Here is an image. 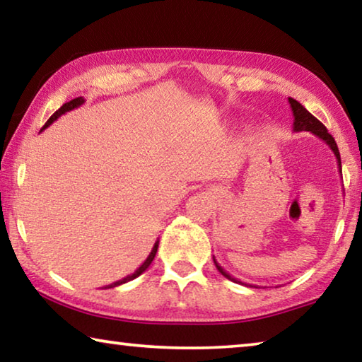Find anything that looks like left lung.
Returning a JSON list of instances; mask_svg holds the SVG:
<instances>
[{"label":"left lung","mask_w":362,"mask_h":362,"mask_svg":"<svg viewBox=\"0 0 362 362\" xmlns=\"http://www.w3.org/2000/svg\"><path fill=\"white\" fill-rule=\"evenodd\" d=\"M289 103H291V108H292V113H293V131H296V132L306 131V132H311V134H315V136H317L320 139H322L324 142H326V144L330 146V150H332V151L335 153L337 161H339L340 174H341V161H340L339 146H337L334 137L330 136V134L327 132L326 126H324L320 119L315 118V116L311 115V113L308 112V110H306V108L302 105V103L297 102L296 99H292V97H289ZM214 263H216L217 269H218L220 273L223 274V276H225L226 279L233 281V283H241V281H238L236 278L230 276V274L226 273L225 269L218 265L216 259H214Z\"/></svg>","instance_id":"8db88e82"}]
</instances>
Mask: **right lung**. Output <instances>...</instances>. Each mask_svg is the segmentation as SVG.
Listing matches in <instances>:
<instances>
[{
    "label": "right lung",
    "instance_id": "obj_1",
    "mask_svg": "<svg viewBox=\"0 0 362 362\" xmlns=\"http://www.w3.org/2000/svg\"><path fill=\"white\" fill-rule=\"evenodd\" d=\"M84 103V99L83 97H76V99H73V100H70V102H66V103H64L62 107H60L56 113H54L51 118L47 119V122L45 126H42V129H46V127L49 126V124H52L54 121H56L59 116H62L64 113H66V112H70V110H73V108H76V107H79V105H83ZM158 244H159V241H156L155 243V246H153V249H151V252H150V255L146 257V260L142 263V265H140L136 272H134L132 274H129V276H126V278H122V279H119V281H116V283H113V284H110V286H107L105 289H112V287H116V286H119V284H124V283H127V281H132V279H136L137 276H140V274H142L146 268H148L150 265H151V262H153V259H155V255H156V250H158Z\"/></svg>",
    "mask_w": 362,
    "mask_h": 362
}]
</instances>
